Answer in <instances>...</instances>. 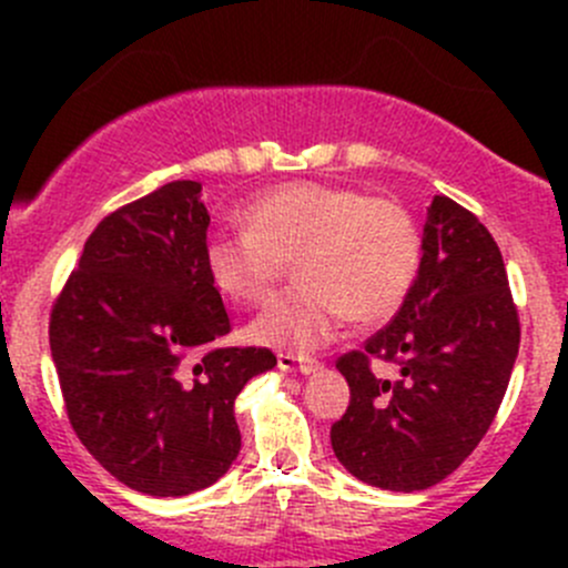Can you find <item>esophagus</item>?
I'll use <instances>...</instances> for the list:
<instances>
[{
  "label": "esophagus",
  "instance_id": "esophagus-1",
  "mask_svg": "<svg viewBox=\"0 0 568 568\" xmlns=\"http://www.w3.org/2000/svg\"><path fill=\"white\" fill-rule=\"evenodd\" d=\"M277 365L283 371H300V374H313V371L318 368V359L300 357V354L285 352V354H280V357H277Z\"/></svg>",
  "mask_w": 568,
  "mask_h": 568
}]
</instances>
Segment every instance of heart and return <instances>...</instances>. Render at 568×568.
<instances>
[{
  "instance_id": "heart-1",
  "label": "heart",
  "mask_w": 568,
  "mask_h": 568,
  "mask_svg": "<svg viewBox=\"0 0 568 568\" xmlns=\"http://www.w3.org/2000/svg\"><path fill=\"white\" fill-rule=\"evenodd\" d=\"M244 231L216 227L203 244L209 280L233 305L268 296L285 263L296 283L250 324L252 341L313 352L343 321L379 324L409 296L423 257L417 220L393 197L346 183L294 181L252 197Z\"/></svg>"
}]
</instances>
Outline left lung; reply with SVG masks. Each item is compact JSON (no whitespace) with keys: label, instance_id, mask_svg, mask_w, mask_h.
Segmentation results:
<instances>
[{"label":"left lung","instance_id":"left-lung-1","mask_svg":"<svg viewBox=\"0 0 568 568\" xmlns=\"http://www.w3.org/2000/svg\"><path fill=\"white\" fill-rule=\"evenodd\" d=\"M519 335L497 242L473 211L434 194L409 296L390 324L335 363L352 387L329 432L343 467L390 491L448 478L500 409ZM374 362L395 364L399 376L376 377Z\"/></svg>","mask_w":568,"mask_h":568}]
</instances>
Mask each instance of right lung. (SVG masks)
Here are the masks:
<instances>
[{
	"label": "right lung",
	"instance_id": "obj_1",
	"mask_svg": "<svg viewBox=\"0 0 568 568\" xmlns=\"http://www.w3.org/2000/svg\"><path fill=\"white\" fill-rule=\"evenodd\" d=\"M197 181L164 183L95 225L49 316L68 420L109 475L181 497L227 473L242 448L233 404L277 357L211 348L231 332L209 280Z\"/></svg>",
	"mask_w": 568,
	"mask_h": 568
}]
</instances>
